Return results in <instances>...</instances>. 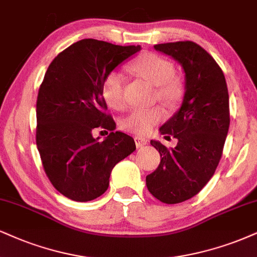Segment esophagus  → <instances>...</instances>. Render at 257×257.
<instances>
[{
    "label": "esophagus",
    "instance_id": "34e87169",
    "mask_svg": "<svg viewBox=\"0 0 257 257\" xmlns=\"http://www.w3.org/2000/svg\"><path fill=\"white\" fill-rule=\"evenodd\" d=\"M135 142H136V147L137 148H142L148 144V139H145L144 137H139V136L135 137Z\"/></svg>",
    "mask_w": 257,
    "mask_h": 257
}]
</instances>
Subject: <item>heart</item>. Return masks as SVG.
<instances>
[{
	"instance_id": "obj_1",
	"label": "heart",
	"mask_w": 257,
	"mask_h": 257,
	"mask_svg": "<svg viewBox=\"0 0 257 257\" xmlns=\"http://www.w3.org/2000/svg\"><path fill=\"white\" fill-rule=\"evenodd\" d=\"M131 70L156 85V95L164 103H175L182 94L180 81L174 76V65L168 59L156 53H144L131 64ZM123 83L125 77L118 71H112L104 77L102 95L106 102L113 108L123 106ZM161 107L150 108H134L121 120V127L125 131L136 135H147L163 118Z\"/></svg>"
}]
</instances>
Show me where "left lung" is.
I'll return each mask as SVG.
<instances>
[{"label": "left lung", "instance_id": "left-lung-1", "mask_svg": "<svg viewBox=\"0 0 257 257\" xmlns=\"http://www.w3.org/2000/svg\"><path fill=\"white\" fill-rule=\"evenodd\" d=\"M154 47L182 66L185 95L179 110L160 127L166 138L177 139L176 147L150 142L161 163L147 176V187L164 204H179L198 194L216 172L230 125L229 93L219 65L198 44L176 41Z\"/></svg>", "mask_w": 257, "mask_h": 257}]
</instances>
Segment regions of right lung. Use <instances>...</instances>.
I'll return each mask as SVG.
<instances>
[{"label":"right lung","instance_id":"right-lung-1","mask_svg":"<svg viewBox=\"0 0 257 257\" xmlns=\"http://www.w3.org/2000/svg\"><path fill=\"white\" fill-rule=\"evenodd\" d=\"M142 47L82 39L47 68L37 100V147L47 177L66 198L85 202L109 186L116 163L136 150L134 138L116 131L102 97L104 77ZM112 131L102 142L95 128Z\"/></svg>","mask_w":257,"mask_h":257}]
</instances>
